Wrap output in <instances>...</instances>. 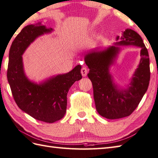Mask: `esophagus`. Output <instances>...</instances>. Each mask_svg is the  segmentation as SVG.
Masks as SVG:
<instances>
[{
  "instance_id": "34e87169",
  "label": "esophagus",
  "mask_w": 158,
  "mask_h": 158,
  "mask_svg": "<svg viewBox=\"0 0 158 158\" xmlns=\"http://www.w3.org/2000/svg\"><path fill=\"white\" fill-rule=\"evenodd\" d=\"M81 73L83 77H85L87 75V73H88V69L85 67H82L81 69Z\"/></svg>"
}]
</instances>
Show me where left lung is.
I'll return each instance as SVG.
<instances>
[{
	"label": "left lung",
	"instance_id": "left-lung-1",
	"mask_svg": "<svg viewBox=\"0 0 158 158\" xmlns=\"http://www.w3.org/2000/svg\"><path fill=\"white\" fill-rule=\"evenodd\" d=\"M119 38L117 36V39ZM119 39L121 41L117 45L141 48L140 64L127 89H117L109 73V67L119 48L112 46L105 51L90 52L85 57L89 69L88 76L92 83L96 110L100 115L109 119L130 115L139 105L150 81L149 53L141 36L133 30L127 29Z\"/></svg>",
	"mask_w": 158,
	"mask_h": 158
}]
</instances>
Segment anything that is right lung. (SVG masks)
<instances>
[{
  "mask_svg": "<svg viewBox=\"0 0 158 158\" xmlns=\"http://www.w3.org/2000/svg\"><path fill=\"white\" fill-rule=\"evenodd\" d=\"M52 30L47 29L41 23L23 28L10 48L6 73L12 95L19 108L35 119L47 123H53L64 116L69 90L74 83L82 78L80 65L41 85L31 82L26 77L22 55L37 36Z\"/></svg>",
  "mask_w": 158,
  "mask_h": 158,
  "instance_id": "obj_1",
  "label": "right lung"
}]
</instances>
